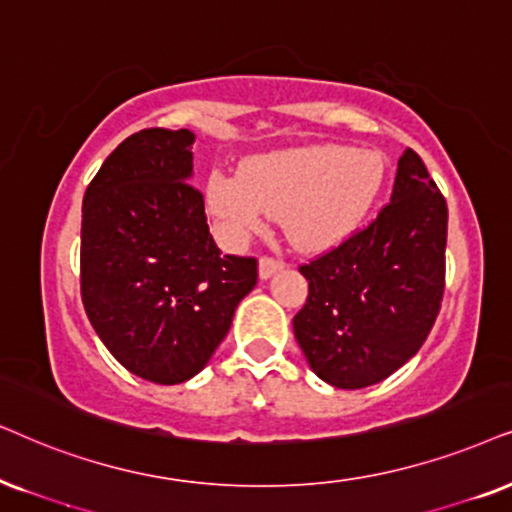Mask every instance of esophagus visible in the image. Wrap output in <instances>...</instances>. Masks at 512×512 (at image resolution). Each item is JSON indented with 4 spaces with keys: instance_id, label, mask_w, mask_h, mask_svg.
<instances>
[{
    "instance_id": "34e87169",
    "label": "esophagus",
    "mask_w": 512,
    "mask_h": 512,
    "mask_svg": "<svg viewBox=\"0 0 512 512\" xmlns=\"http://www.w3.org/2000/svg\"><path fill=\"white\" fill-rule=\"evenodd\" d=\"M283 267V262L281 260H276V257H269V255H264L262 260H260V276L262 278H269V276H274L278 269Z\"/></svg>"
}]
</instances>
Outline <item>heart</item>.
Returning <instances> with one entry per match:
<instances>
[{
  "instance_id": "b5f03b06",
  "label": "heart",
  "mask_w": 512,
  "mask_h": 512,
  "mask_svg": "<svg viewBox=\"0 0 512 512\" xmlns=\"http://www.w3.org/2000/svg\"><path fill=\"white\" fill-rule=\"evenodd\" d=\"M383 179L380 155L314 146L260 155L241 174H212L208 203L236 234L260 229L264 215L283 217L297 248L326 250L364 222Z\"/></svg>"
}]
</instances>
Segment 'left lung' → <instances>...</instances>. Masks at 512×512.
Masks as SVG:
<instances>
[{
    "label": "left lung",
    "mask_w": 512,
    "mask_h": 512,
    "mask_svg": "<svg viewBox=\"0 0 512 512\" xmlns=\"http://www.w3.org/2000/svg\"><path fill=\"white\" fill-rule=\"evenodd\" d=\"M446 219L444 196L406 148L378 217L302 264L309 295L293 331L321 380L361 390L423 347L442 307Z\"/></svg>",
    "instance_id": "8db88e82"
}]
</instances>
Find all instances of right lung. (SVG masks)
<instances>
[{"instance_id": "right-lung-1", "label": "right lung", "mask_w": 512, "mask_h": 512, "mask_svg": "<svg viewBox=\"0 0 512 512\" xmlns=\"http://www.w3.org/2000/svg\"><path fill=\"white\" fill-rule=\"evenodd\" d=\"M193 141L189 129H141L82 200L84 312L127 371L158 385L203 371L257 283L255 257L222 255L210 236L189 184Z\"/></svg>"}]
</instances>
